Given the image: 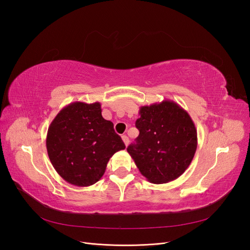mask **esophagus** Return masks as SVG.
<instances>
[{"mask_svg": "<svg viewBox=\"0 0 250 250\" xmlns=\"http://www.w3.org/2000/svg\"><path fill=\"white\" fill-rule=\"evenodd\" d=\"M122 140L125 144V146H127L128 144H129V139H128V137H126V135H122Z\"/></svg>", "mask_w": 250, "mask_h": 250, "instance_id": "esophagus-1", "label": "esophagus"}]
</instances>
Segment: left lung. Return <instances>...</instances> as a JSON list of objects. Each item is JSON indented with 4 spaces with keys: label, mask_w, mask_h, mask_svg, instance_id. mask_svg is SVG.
<instances>
[{
    "label": "left lung",
    "mask_w": 250,
    "mask_h": 250,
    "mask_svg": "<svg viewBox=\"0 0 250 250\" xmlns=\"http://www.w3.org/2000/svg\"><path fill=\"white\" fill-rule=\"evenodd\" d=\"M139 115L135 126L140 134L127 152L150 183L178 178L197 149V130L190 115L171 100L142 106Z\"/></svg>",
    "instance_id": "8db88e82"
}]
</instances>
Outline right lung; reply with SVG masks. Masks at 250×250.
Masks as SVG:
<instances>
[{
  "instance_id": "right-lung-1",
  "label": "right lung",
  "mask_w": 250,
  "mask_h": 250,
  "mask_svg": "<svg viewBox=\"0 0 250 250\" xmlns=\"http://www.w3.org/2000/svg\"><path fill=\"white\" fill-rule=\"evenodd\" d=\"M99 102H73L60 110L47 133V151L56 172L77 187L96 184L109 158L125 145Z\"/></svg>"
}]
</instances>
